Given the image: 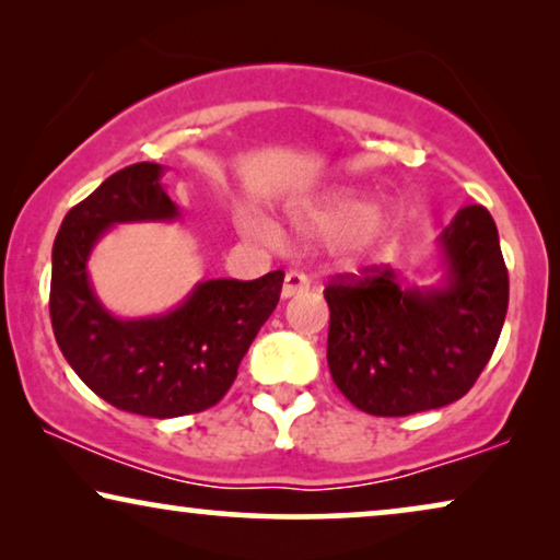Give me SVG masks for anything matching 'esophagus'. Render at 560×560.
Here are the masks:
<instances>
[{
  "label": "esophagus",
  "instance_id": "esophagus-1",
  "mask_svg": "<svg viewBox=\"0 0 560 560\" xmlns=\"http://www.w3.org/2000/svg\"><path fill=\"white\" fill-rule=\"evenodd\" d=\"M311 288V280L305 278L303 272L298 270H290L285 275V282H282V298H293V295H301L305 290Z\"/></svg>",
  "mask_w": 560,
  "mask_h": 560
}]
</instances>
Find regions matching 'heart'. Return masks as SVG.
Returning a JSON list of instances; mask_svg holds the SVG:
<instances>
[{"instance_id": "b5f03b06", "label": "heart", "mask_w": 560, "mask_h": 560, "mask_svg": "<svg viewBox=\"0 0 560 560\" xmlns=\"http://www.w3.org/2000/svg\"><path fill=\"white\" fill-rule=\"evenodd\" d=\"M290 219L303 232L339 240V247L351 257L372 255L393 234V217L380 206H370L366 198L351 194V190H339V194L320 198L316 203L293 209ZM240 224L247 234L267 236V240H278L280 236L278 229L255 217V213H242Z\"/></svg>"}]
</instances>
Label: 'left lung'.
Listing matches in <instances>:
<instances>
[{"label":"left lung","mask_w":560,"mask_h":560,"mask_svg":"<svg viewBox=\"0 0 560 560\" xmlns=\"http://www.w3.org/2000/svg\"><path fill=\"white\" fill-rule=\"evenodd\" d=\"M443 278L418 288L389 265L339 275L324 290L328 370L354 408L402 418L456 402L485 370L510 301L500 234L464 206L439 240Z\"/></svg>","instance_id":"1"}]
</instances>
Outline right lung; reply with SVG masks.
<instances>
[{"instance_id": "add662e5", "label": "right lung", "mask_w": 560, "mask_h": 560, "mask_svg": "<svg viewBox=\"0 0 560 560\" xmlns=\"http://www.w3.org/2000/svg\"><path fill=\"white\" fill-rule=\"evenodd\" d=\"M165 167L137 163L114 173L66 213L52 244L50 320L66 362L114 408L178 418L217 405L236 380L249 343L280 301L285 272L257 280H203L163 316L117 318L89 280V257L114 224L173 221Z\"/></svg>"}]
</instances>
